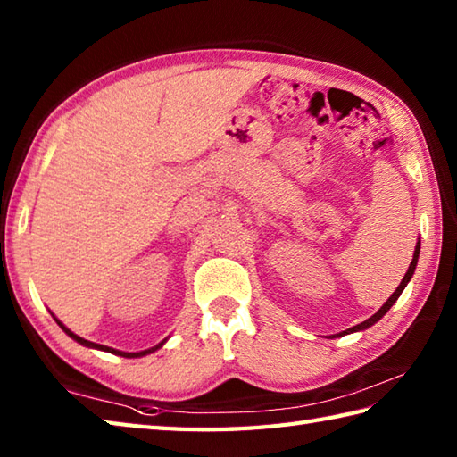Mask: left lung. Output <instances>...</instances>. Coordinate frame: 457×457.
Listing matches in <instances>:
<instances>
[{"label": "left lung", "mask_w": 457, "mask_h": 457, "mask_svg": "<svg viewBox=\"0 0 457 457\" xmlns=\"http://www.w3.org/2000/svg\"><path fill=\"white\" fill-rule=\"evenodd\" d=\"M419 255H420V241H419V245H416V249H414V257H412V261H411V267H409V270H406V275L403 277V280H401V285L396 287V290L395 293L391 295V298L386 300V303L381 306V310H378L377 314H373L371 318H367L365 322H361V324H357V326H353V328H349V329H345V332H342V336L344 334H349V332H357V329H365V328H369V326H373L377 320H381L385 314H386V310H389L395 303H396V298L401 296V293L404 290V287H406V283H409L411 280V277L414 275V269H416V263H419ZM339 336V334H337ZM336 337V336H334Z\"/></svg>", "instance_id": "8db88e82"}]
</instances>
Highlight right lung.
Wrapping results in <instances>:
<instances>
[{"label":"right lung","instance_id":"obj_1","mask_svg":"<svg viewBox=\"0 0 457 457\" xmlns=\"http://www.w3.org/2000/svg\"><path fill=\"white\" fill-rule=\"evenodd\" d=\"M56 320V318H54ZM56 324L61 326L64 332L71 336L72 339H76V342L79 344H82V345H86V347H96V349H104V352H110V353H115V355H121V357H143V355H147V353H151V352H154V349H159L164 342H161L159 345H154V347H151V349H145V352H139V353H125V352H118V349H112V347H108V345H100V344H94V342H88V339H84V337H80V336H76V334H72L71 329H68L66 326H62V322H58L56 320Z\"/></svg>","mask_w":457,"mask_h":457}]
</instances>
